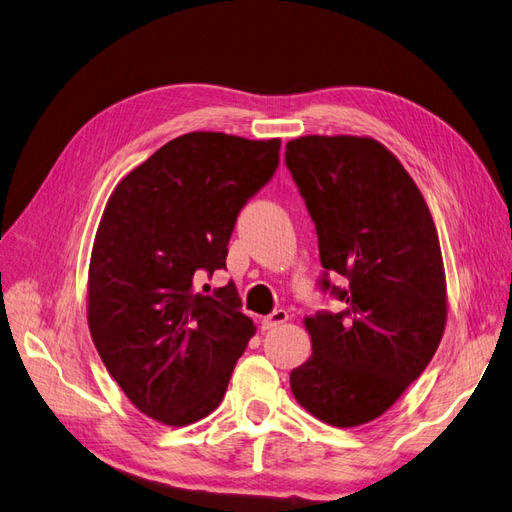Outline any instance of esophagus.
<instances>
[{
    "label": "esophagus",
    "mask_w": 512,
    "mask_h": 512,
    "mask_svg": "<svg viewBox=\"0 0 512 512\" xmlns=\"http://www.w3.org/2000/svg\"><path fill=\"white\" fill-rule=\"evenodd\" d=\"M288 320V312L286 309H275V312H271L269 316L262 318V329L265 331H271L275 327H280V324H284Z\"/></svg>",
    "instance_id": "obj_1"
}]
</instances>
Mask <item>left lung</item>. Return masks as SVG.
I'll return each instance as SVG.
<instances>
[{
	"mask_svg": "<svg viewBox=\"0 0 512 512\" xmlns=\"http://www.w3.org/2000/svg\"><path fill=\"white\" fill-rule=\"evenodd\" d=\"M286 166L316 224L318 286L346 305L305 318L314 352L292 369L290 389L320 421L356 427L389 410L440 346L438 230L406 168L374 138H294ZM329 274L349 286L331 285Z\"/></svg>",
	"mask_w": 512,
	"mask_h": 512,
	"instance_id": "left-lung-1",
	"label": "left lung"
}]
</instances>
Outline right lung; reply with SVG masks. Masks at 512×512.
I'll list each match as a JSON object with an SVG mask.
<instances>
[{
	"instance_id": "add662e5",
	"label": "right lung",
	"mask_w": 512,
	"mask_h": 512,
	"mask_svg": "<svg viewBox=\"0 0 512 512\" xmlns=\"http://www.w3.org/2000/svg\"><path fill=\"white\" fill-rule=\"evenodd\" d=\"M280 138L190 132L111 194L89 262V331L108 374L143 414L190 425L220 406L256 327L226 269L239 211L280 164Z\"/></svg>"
}]
</instances>
